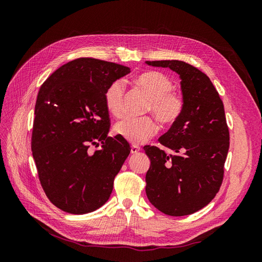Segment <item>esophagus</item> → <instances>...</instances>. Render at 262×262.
Instances as JSON below:
<instances>
[{
    "label": "esophagus",
    "mask_w": 262,
    "mask_h": 262,
    "mask_svg": "<svg viewBox=\"0 0 262 262\" xmlns=\"http://www.w3.org/2000/svg\"><path fill=\"white\" fill-rule=\"evenodd\" d=\"M140 149H141V148H140L138 145H132V146H131V153H132V154H137Z\"/></svg>",
    "instance_id": "obj_1"
}]
</instances>
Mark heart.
Wrapping results in <instances>:
<instances>
[{
  "label": "heart",
  "instance_id": "heart-1",
  "mask_svg": "<svg viewBox=\"0 0 262 262\" xmlns=\"http://www.w3.org/2000/svg\"><path fill=\"white\" fill-rule=\"evenodd\" d=\"M133 82L149 98L146 108L148 113H153L164 125H170L178 120L184 112L185 99L180 93L173 91V83L167 75L149 71L134 77ZM104 98L110 115L117 118L123 115L124 84L122 81L117 80L110 84ZM157 129V123L152 117L126 118L116 124L115 132L132 144H141L155 136Z\"/></svg>",
  "mask_w": 262,
  "mask_h": 262
}]
</instances>
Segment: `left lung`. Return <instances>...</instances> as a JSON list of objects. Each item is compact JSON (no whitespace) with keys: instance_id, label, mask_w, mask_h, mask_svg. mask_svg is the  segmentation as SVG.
<instances>
[{"instance_id":"left-lung-1","label":"left lung","mask_w":262,"mask_h":262,"mask_svg":"<svg viewBox=\"0 0 262 262\" xmlns=\"http://www.w3.org/2000/svg\"><path fill=\"white\" fill-rule=\"evenodd\" d=\"M179 74L185 108L178 120L158 141L172 149L167 155L145 145L150 160L145 191L149 202L170 216L192 214L219 192L229 148V131L223 101L210 78L178 60L146 61Z\"/></svg>"}]
</instances>
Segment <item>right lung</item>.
<instances>
[{
  "label": "right lung",
  "instance_id": "right-lung-1",
  "mask_svg": "<svg viewBox=\"0 0 262 262\" xmlns=\"http://www.w3.org/2000/svg\"><path fill=\"white\" fill-rule=\"evenodd\" d=\"M128 73L130 68L114 62L80 58L54 71L39 90L31 150L46 195L62 211L93 212L113 192L131 147L120 136L107 137L104 95ZM97 141L102 147L92 152Z\"/></svg>",
  "mask_w": 262,
  "mask_h": 262
}]
</instances>
